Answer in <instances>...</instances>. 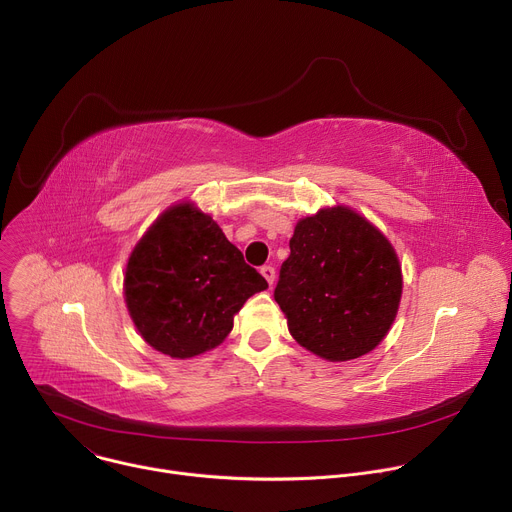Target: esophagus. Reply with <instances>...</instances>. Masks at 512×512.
<instances>
[{"mask_svg": "<svg viewBox=\"0 0 512 512\" xmlns=\"http://www.w3.org/2000/svg\"><path fill=\"white\" fill-rule=\"evenodd\" d=\"M261 275L267 279L269 285H273V281H275V269H273L271 265H263V267H261Z\"/></svg>", "mask_w": 512, "mask_h": 512, "instance_id": "34e87169", "label": "esophagus"}]
</instances>
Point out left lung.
<instances>
[{
  "label": "left lung",
  "mask_w": 512,
  "mask_h": 512,
  "mask_svg": "<svg viewBox=\"0 0 512 512\" xmlns=\"http://www.w3.org/2000/svg\"><path fill=\"white\" fill-rule=\"evenodd\" d=\"M391 243L360 214L338 206L302 218L289 239L273 298L310 352L342 362L373 350L401 300Z\"/></svg>",
  "instance_id": "8db88e82"
}]
</instances>
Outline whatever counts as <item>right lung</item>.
I'll return each mask as SVG.
<instances>
[{
    "mask_svg": "<svg viewBox=\"0 0 512 512\" xmlns=\"http://www.w3.org/2000/svg\"><path fill=\"white\" fill-rule=\"evenodd\" d=\"M267 287L212 218L190 204L166 210L133 249L125 302L143 340L172 358L221 344L233 316Z\"/></svg>",
    "mask_w": 512,
    "mask_h": 512,
    "instance_id": "right-lung-1",
    "label": "right lung"
}]
</instances>
